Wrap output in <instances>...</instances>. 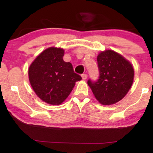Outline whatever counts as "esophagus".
<instances>
[{
  "label": "esophagus",
  "mask_w": 153,
  "mask_h": 153,
  "mask_svg": "<svg viewBox=\"0 0 153 153\" xmlns=\"http://www.w3.org/2000/svg\"><path fill=\"white\" fill-rule=\"evenodd\" d=\"M81 76H82V79H83V80H85V79H86V78H87L88 75H87L86 74H82V75H81Z\"/></svg>",
  "instance_id": "1"
}]
</instances>
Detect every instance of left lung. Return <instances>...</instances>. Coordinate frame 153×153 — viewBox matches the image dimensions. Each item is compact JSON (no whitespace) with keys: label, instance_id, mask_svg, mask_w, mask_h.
Segmentation results:
<instances>
[{"label":"left lung","instance_id":"left-lung-1","mask_svg":"<svg viewBox=\"0 0 153 153\" xmlns=\"http://www.w3.org/2000/svg\"><path fill=\"white\" fill-rule=\"evenodd\" d=\"M99 77L96 81L88 80L96 99L103 105H111L127 95L133 83L131 64L113 50L101 52L97 57Z\"/></svg>","mask_w":153,"mask_h":153}]
</instances>
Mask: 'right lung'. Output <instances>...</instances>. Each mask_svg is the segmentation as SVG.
<instances>
[{"mask_svg": "<svg viewBox=\"0 0 153 153\" xmlns=\"http://www.w3.org/2000/svg\"><path fill=\"white\" fill-rule=\"evenodd\" d=\"M64 50L50 47L37 56L29 68V82L39 99L59 105L71 93L75 82L82 79L71 62L63 60Z\"/></svg>", "mask_w": 153, "mask_h": 153, "instance_id": "add662e5", "label": "right lung"}]
</instances>
